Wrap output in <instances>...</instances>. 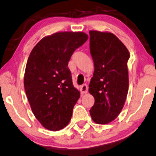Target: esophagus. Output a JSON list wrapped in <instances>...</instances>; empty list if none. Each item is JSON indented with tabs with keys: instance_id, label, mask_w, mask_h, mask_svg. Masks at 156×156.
Here are the masks:
<instances>
[{
	"instance_id": "obj_1",
	"label": "esophagus",
	"mask_w": 156,
	"mask_h": 156,
	"mask_svg": "<svg viewBox=\"0 0 156 156\" xmlns=\"http://www.w3.org/2000/svg\"><path fill=\"white\" fill-rule=\"evenodd\" d=\"M80 90L81 94H85L87 93V86L85 84L83 85L82 86H80Z\"/></svg>"
}]
</instances>
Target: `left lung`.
<instances>
[{
  "mask_svg": "<svg viewBox=\"0 0 156 156\" xmlns=\"http://www.w3.org/2000/svg\"><path fill=\"white\" fill-rule=\"evenodd\" d=\"M89 34L95 66L88 90L95 103L90 114L96 124H106L115 120L124 107L129 89L127 62L130 54L111 32L90 30Z\"/></svg>",
  "mask_w": 156,
  "mask_h": 156,
  "instance_id": "obj_1",
  "label": "left lung"
}]
</instances>
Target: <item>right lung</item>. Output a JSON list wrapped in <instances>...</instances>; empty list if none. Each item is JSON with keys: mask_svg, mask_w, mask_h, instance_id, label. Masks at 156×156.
<instances>
[{"mask_svg": "<svg viewBox=\"0 0 156 156\" xmlns=\"http://www.w3.org/2000/svg\"><path fill=\"white\" fill-rule=\"evenodd\" d=\"M87 39L83 32H56L43 37L30 54L24 76L26 95L35 117L48 130H61L71 119L80 92L68 63Z\"/></svg>", "mask_w": 156, "mask_h": 156, "instance_id": "right-lung-1", "label": "right lung"}]
</instances>
